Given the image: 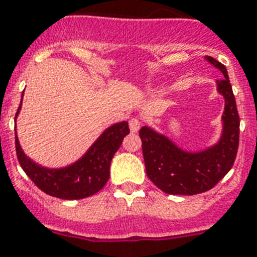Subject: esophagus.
<instances>
[{
  "label": "esophagus",
  "mask_w": 257,
  "mask_h": 257,
  "mask_svg": "<svg viewBox=\"0 0 257 257\" xmlns=\"http://www.w3.org/2000/svg\"><path fill=\"white\" fill-rule=\"evenodd\" d=\"M140 125H141V122H140L139 118H131L129 120V128H131V132L132 133H137L140 131Z\"/></svg>",
  "instance_id": "34e87169"
}]
</instances>
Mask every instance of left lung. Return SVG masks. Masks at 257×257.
I'll use <instances>...</instances> for the list:
<instances>
[{
	"label": "left lung",
	"instance_id": "obj_1",
	"mask_svg": "<svg viewBox=\"0 0 257 257\" xmlns=\"http://www.w3.org/2000/svg\"><path fill=\"white\" fill-rule=\"evenodd\" d=\"M204 59L224 76L216 80V91L224 99L222 135L218 143L203 150L189 152L150 126L140 129L148 177L166 194L194 195L208 191L230 172L236 158L240 120L228 74L216 59L211 56Z\"/></svg>",
	"mask_w": 257,
	"mask_h": 257
}]
</instances>
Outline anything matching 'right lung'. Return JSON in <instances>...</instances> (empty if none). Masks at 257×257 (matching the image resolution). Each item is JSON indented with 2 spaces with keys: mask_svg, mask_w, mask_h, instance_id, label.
I'll return each instance as SVG.
<instances>
[{
  "mask_svg": "<svg viewBox=\"0 0 257 257\" xmlns=\"http://www.w3.org/2000/svg\"><path fill=\"white\" fill-rule=\"evenodd\" d=\"M21 105L22 100L16 113V120L20 114ZM126 135H129L128 122H116L99 136V139L78 161L64 168L50 169L41 166L27 157L21 148L16 132L17 157L27 177L42 191L60 199H83L91 197L105 186L109 179L110 161L121 147Z\"/></svg>",
  "mask_w": 257,
  "mask_h": 257,
  "instance_id": "add662e5",
  "label": "right lung"
}]
</instances>
